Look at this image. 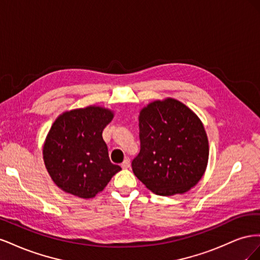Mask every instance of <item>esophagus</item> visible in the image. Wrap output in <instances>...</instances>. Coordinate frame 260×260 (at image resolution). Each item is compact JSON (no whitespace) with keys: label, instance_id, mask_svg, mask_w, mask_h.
Instances as JSON below:
<instances>
[{"label":"esophagus","instance_id":"1","mask_svg":"<svg viewBox=\"0 0 260 260\" xmlns=\"http://www.w3.org/2000/svg\"><path fill=\"white\" fill-rule=\"evenodd\" d=\"M121 167H122L123 169L129 168V167H130V159H129V158H125V159L123 160V162L121 164Z\"/></svg>","mask_w":260,"mask_h":260}]
</instances>
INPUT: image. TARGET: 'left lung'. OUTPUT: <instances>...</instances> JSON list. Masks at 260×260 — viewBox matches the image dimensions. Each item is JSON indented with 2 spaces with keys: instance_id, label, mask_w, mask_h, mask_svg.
Instances as JSON below:
<instances>
[{
  "instance_id": "1",
  "label": "left lung",
  "mask_w": 260,
  "mask_h": 260,
  "mask_svg": "<svg viewBox=\"0 0 260 260\" xmlns=\"http://www.w3.org/2000/svg\"><path fill=\"white\" fill-rule=\"evenodd\" d=\"M140 153L132 170L148 190L170 196L198 184L208 161L202 121L181 102L155 101L140 113Z\"/></svg>"
}]
</instances>
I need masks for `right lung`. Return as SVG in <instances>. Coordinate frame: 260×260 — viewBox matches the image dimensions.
Wrapping results in <instances>:
<instances>
[{"mask_svg": "<svg viewBox=\"0 0 260 260\" xmlns=\"http://www.w3.org/2000/svg\"><path fill=\"white\" fill-rule=\"evenodd\" d=\"M109 109L90 106L60 115L46 137L43 159L52 180L62 191L94 198L121 168L109 160L102 133L112 121Z\"/></svg>", "mask_w": 260, "mask_h": 260, "instance_id": "right-lung-1", "label": "right lung"}]
</instances>
